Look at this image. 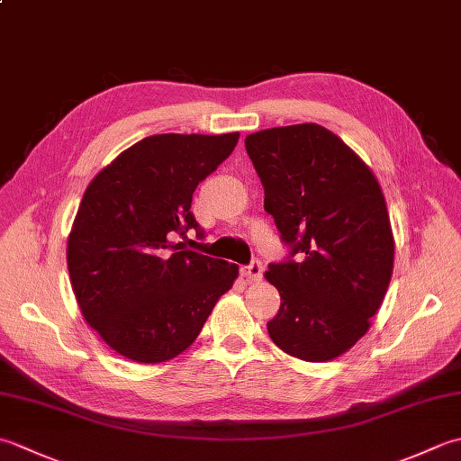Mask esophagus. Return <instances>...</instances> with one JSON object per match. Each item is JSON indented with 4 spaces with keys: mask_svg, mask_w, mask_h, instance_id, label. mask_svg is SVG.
Returning <instances> with one entry per match:
<instances>
[{
    "mask_svg": "<svg viewBox=\"0 0 461 461\" xmlns=\"http://www.w3.org/2000/svg\"><path fill=\"white\" fill-rule=\"evenodd\" d=\"M263 276V266L261 261H251L249 266L241 267V277L246 281H259Z\"/></svg>",
    "mask_w": 461,
    "mask_h": 461,
    "instance_id": "esophagus-1",
    "label": "esophagus"
}]
</instances>
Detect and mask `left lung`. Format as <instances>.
Wrapping results in <instances>:
<instances>
[{
  "mask_svg": "<svg viewBox=\"0 0 461 461\" xmlns=\"http://www.w3.org/2000/svg\"><path fill=\"white\" fill-rule=\"evenodd\" d=\"M246 150L266 212L297 261L271 263L281 307L271 340L307 362L340 357L366 335L394 267V236L376 176L315 122L253 132Z\"/></svg>",
  "mask_w": 461,
  "mask_h": 461,
  "instance_id": "8db88e82",
  "label": "left lung"
}]
</instances>
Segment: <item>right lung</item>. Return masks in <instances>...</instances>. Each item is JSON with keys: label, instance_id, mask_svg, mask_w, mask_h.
Wrapping results in <instances>:
<instances>
[{"label": "right lung", "instance_id": "right-lung-1", "mask_svg": "<svg viewBox=\"0 0 461 461\" xmlns=\"http://www.w3.org/2000/svg\"><path fill=\"white\" fill-rule=\"evenodd\" d=\"M240 132L154 134L86 185L67 240L85 321L121 357L158 365L198 339L240 267L170 241L202 230L192 194L236 149Z\"/></svg>", "mask_w": 461, "mask_h": 461}]
</instances>
